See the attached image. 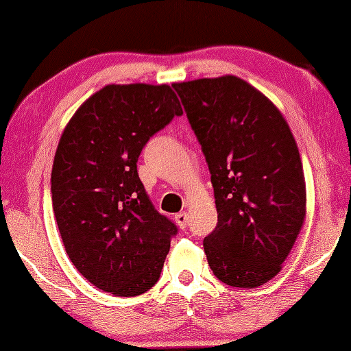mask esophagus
<instances>
[{"instance_id": "34e87169", "label": "esophagus", "mask_w": 351, "mask_h": 351, "mask_svg": "<svg viewBox=\"0 0 351 351\" xmlns=\"http://www.w3.org/2000/svg\"><path fill=\"white\" fill-rule=\"evenodd\" d=\"M176 223L180 229H185L189 226V215L187 213H177L176 215Z\"/></svg>"}]
</instances>
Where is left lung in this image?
Segmentation results:
<instances>
[{
  "instance_id": "obj_1",
  "label": "left lung",
  "mask_w": 351,
  "mask_h": 351,
  "mask_svg": "<svg viewBox=\"0 0 351 351\" xmlns=\"http://www.w3.org/2000/svg\"><path fill=\"white\" fill-rule=\"evenodd\" d=\"M208 164L218 224L203 239L215 276L257 288L281 270L306 218L298 145L281 112L237 76L174 83Z\"/></svg>"
}]
</instances>
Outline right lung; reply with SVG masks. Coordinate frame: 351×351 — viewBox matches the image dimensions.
Segmentation results:
<instances>
[{
	"instance_id": "obj_1",
	"label": "right lung",
	"mask_w": 351,
	"mask_h": 351,
	"mask_svg": "<svg viewBox=\"0 0 351 351\" xmlns=\"http://www.w3.org/2000/svg\"><path fill=\"white\" fill-rule=\"evenodd\" d=\"M167 84H109L63 130L51 169V203L64 250L86 280L115 296L156 285L177 226L151 203L136 162L174 117Z\"/></svg>"
}]
</instances>
